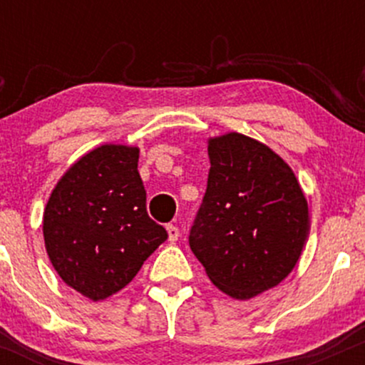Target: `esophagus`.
I'll use <instances>...</instances> for the list:
<instances>
[{"mask_svg": "<svg viewBox=\"0 0 365 365\" xmlns=\"http://www.w3.org/2000/svg\"><path fill=\"white\" fill-rule=\"evenodd\" d=\"M166 230H168V240H170V242H177L178 237H180L178 226L168 225V226H166Z\"/></svg>", "mask_w": 365, "mask_h": 365, "instance_id": "34e87169", "label": "esophagus"}]
</instances>
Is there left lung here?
<instances>
[{"mask_svg":"<svg viewBox=\"0 0 365 365\" xmlns=\"http://www.w3.org/2000/svg\"><path fill=\"white\" fill-rule=\"evenodd\" d=\"M207 154L206 194L188 244L221 292L252 299L295 267L309 233L307 200L290 166L250 137L211 139Z\"/></svg>","mask_w":365,"mask_h":365,"instance_id":"1","label":"left lung"}]
</instances>
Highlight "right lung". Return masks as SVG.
I'll use <instances>...</instances> for the list:
<instances>
[{"mask_svg": "<svg viewBox=\"0 0 365 365\" xmlns=\"http://www.w3.org/2000/svg\"><path fill=\"white\" fill-rule=\"evenodd\" d=\"M139 149L101 145L78 159L44 211V242L61 279L103 300L135 278L168 233L150 220Z\"/></svg>", "mask_w": 365, "mask_h": 365, "instance_id": "add662e5", "label": "right lung"}]
</instances>
